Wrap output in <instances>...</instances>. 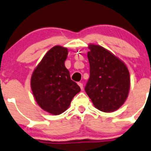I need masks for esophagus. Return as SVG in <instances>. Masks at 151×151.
Returning a JSON list of instances; mask_svg holds the SVG:
<instances>
[{
  "label": "esophagus",
  "instance_id": "34e87169",
  "mask_svg": "<svg viewBox=\"0 0 151 151\" xmlns=\"http://www.w3.org/2000/svg\"><path fill=\"white\" fill-rule=\"evenodd\" d=\"M78 85H79V86H80V87H81V90H83V83H81V82H79V83H78Z\"/></svg>",
  "mask_w": 151,
  "mask_h": 151
}]
</instances>
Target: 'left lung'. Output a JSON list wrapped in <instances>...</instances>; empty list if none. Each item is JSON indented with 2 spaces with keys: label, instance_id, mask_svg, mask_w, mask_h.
Returning a JSON list of instances; mask_svg holds the SVG:
<instances>
[{
  "label": "left lung",
  "instance_id": "left-lung-1",
  "mask_svg": "<svg viewBox=\"0 0 151 151\" xmlns=\"http://www.w3.org/2000/svg\"><path fill=\"white\" fill-rule=\"evenodd\" d=\"M90 78L85 91L94 106L111 112L122 106L130 89V76L126 65L106 48L89 45Z\"/></svg>",
  "mask_w": 151,
  "mask_h": 151
}]
</instances>
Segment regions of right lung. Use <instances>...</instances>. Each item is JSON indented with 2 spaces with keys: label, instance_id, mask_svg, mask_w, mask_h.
<instances>
[{
  "label": "right lung",
  "instance_id": "add662e5",
  "mask_svg": "<svg viewBox=\"0 0 151 151\" xmlns=\"http://www.w3.org/2000/svg\"><path fill=\"white\" fill-rule=\"evenodd\" d=\"M68 49L53 47L43 57L31 78V88L39 106L53 115H60L69 107L72 99L81 91L70 79L65 68Z\"/></svg>",
  "mask_w": 151,
  "mask_h": 151
}]
</instances>
